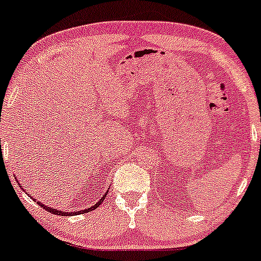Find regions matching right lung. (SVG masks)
I'll list each match as a JSON object with an SVG mask.
<instances>
[{"mask_svg":"<svg viewBox=\"0 0 261 261\" xmlns=\"http://www.w3.org/2000/svg\"><path fill=\"white\" fill-rule=\"evenodd\" d=\"M17 181V184L18 186L21 187V184L18 183V180H16ZM109 193V191L106 192V193L103 194V197H101V199H99L98 202H97L96 204H93V206H91V207H88V208H86V210H82V211H74V212H65V211H59V210H57V208H53V207H48V206H45V204H43L41 203V202H38L36 201L35 198H33V196H31V194H29V196H30V198H33V201H35L36 203L39 204V206L40 207H43V208H45L46 211L48 212H51L53 215H59V216H74V215H81V213H86V212H91V211H93V210H96L97 207L99 206V204L102 203V202L105 201V198H106V194Z\"/></svg>","mask_w":261,"mask_h":261,"instance_id":"right-lung-1","label":"right lung"}]
</instances>
